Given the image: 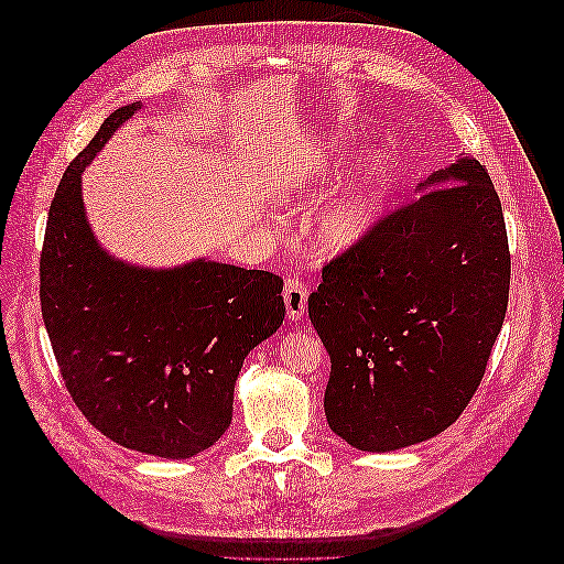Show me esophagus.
Returning <instances> with one entry per match:
<instances>
[{"instance_id": "obj_1", "label": "esophagus", "mask_w": 564, "mask_h": 564, "mask_svg": "<svg viewBox=\"0 0 564 564\" xmlns=\"http://www.w3.org/2000/svg\"><path fill=\"white\" fill-rule=\"evenodd\" d=\"M282 296L289 319H301L305 308H308V289H305V284L296 278H286Z\"/></svg>"}]
</instances>
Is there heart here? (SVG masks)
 I'll return each instance as SVG.
<instances>
[{
	"mask_svg": "<svg viewBox=\"0 0 564 564\" xmlns=\"http://www.w3.org/2000/svg\"><path fill=\"white\" fill-rule=\"evenodd\" d=\"M334 178V169L327 158H317L305 172L294 181L296 191H311ZM371 224V199L367 187H352L338 195L317 218L313 232V245L319 251H340L362 237Z\"/></svg>",
	"mask_w": 564,
	"mask_h": 564,
	"instance_id": "obj_1",
	"label": "heart"
}]
</instances>
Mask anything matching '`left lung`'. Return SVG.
<instances>
[{
	"instance_id": "8db88e82",
	"label": "left lung",
	"mask_w": 564,
	"mask_h": 564,
	"mask_svg": "<svg viewBox=\"0 0 564 564\" xmlns=\"http://www.w3.org/2000/svg\"><path fill=\"white\" fill-rule=\"evenodd\" d=\"M322 265L308 315L332 371L329 429L392 452L435 437L480 386L508 308L510 251L487 169L460 158Z\"/></svg>"
}]
</instances>
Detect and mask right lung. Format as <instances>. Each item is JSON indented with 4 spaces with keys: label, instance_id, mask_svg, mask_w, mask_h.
<instances>
[{
    "label": "right lung",
    "instance_id": "obj_1",
    "mask_svg": "<svg viewBox=\"0 0 564 564\" xmlns=\"http://www.w3.org/2000/svg\"><path fill=\"white\" fill-rule=\"evenodd\" d=\"M139 108L115 110L61 178L40 259L42 317L96 431L133 452L191 458L228 431L245 357L284 319V282L207 259L135 268L96 242L82 172Z\"/></svg>",
    "mask_w": 564,
    "mask_h": 564
}]
</instances>
